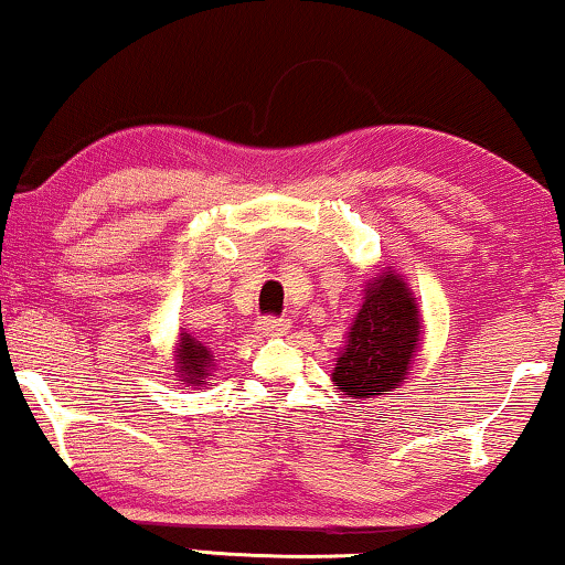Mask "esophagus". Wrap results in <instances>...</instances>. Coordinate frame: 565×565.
Listing matches in <instances>:
<instances>
[{
    "label": "esophagus",
    "instance_id": "34e87169",
    "mask_svg": "<svg viewBox=\"0 0 565 565\" xmlns=\"http://www.w3.org/2000/svg\"><path fill=\"white\" fill-rule=\"evenodd\" d=\"M257 329H259L262 337H285L290 331V321L265 316V319L257 321Z\"/></svg>",
    "mask_w": 565,
    "mask_h": 565
}]
</instances>
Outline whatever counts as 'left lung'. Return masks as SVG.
<instances>
[{
    "label": "left lung",
    "instance_id": "left-lung-1",
    "mask_svg": "<svg viewBox=\"0 0 565 565\" xmlns=\"http://www.w3.org/2000/svg\"><path fill=\"white\" fill-rule=\"evenodd\" d=\"M422 311L412 288L393 267L365 280V298L344 347L334 360L331 381L347 398H377L406 381L422 344Z\"/></svg>",
    "mask_w": 565,
    "mask_h": 565
}]
</instances>
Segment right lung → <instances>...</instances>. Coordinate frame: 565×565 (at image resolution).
<instances>
[{"mask_svg":"<svg viewBox=\"0 0 565 565\" xmlns=\"http://www.w3.org/2000/svg\"><path fill=\"white\" fill-rule=\"evenodd\" d=\"M213 350L190 331H180L174 344V375L184 383V388H205L213 373Z\"/></svg>","mask_w":565,"mask_h":565,"instance_id":"right-lung-1","label":"right lung"}]
</instances>
